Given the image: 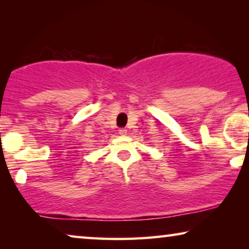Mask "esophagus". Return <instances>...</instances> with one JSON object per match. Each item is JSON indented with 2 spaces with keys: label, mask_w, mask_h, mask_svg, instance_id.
Instances as JSON below:
<instances>
[{
  "label": "esophagus",
  "mask_w": 249,
  "mask_h": 249,
  "mask_svg": "<svg viewBox=\"0 0 249 249\" xmlns=\"http://www.w3.org/2000/svg\"><path fill=\"white\" fill-rule=\"evenodd\" d=\"M127 129H125V128H120V129H119V134H120L121 136H125V135H127Z\"/></svg>",
  "instance_id": "obj_1"
}]
</instances>
